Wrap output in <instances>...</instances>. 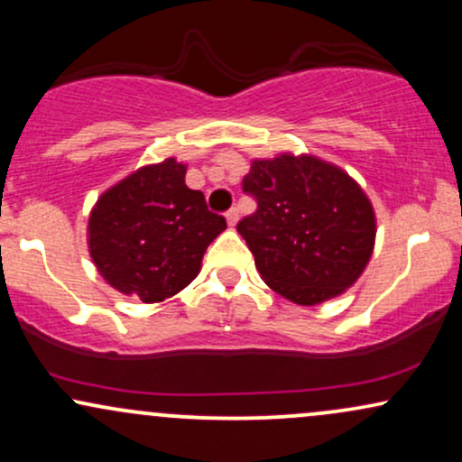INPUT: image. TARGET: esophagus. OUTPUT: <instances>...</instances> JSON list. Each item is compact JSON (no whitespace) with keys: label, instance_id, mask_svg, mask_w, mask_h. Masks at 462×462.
<instances>
[{"label":"esophagus","instance_id":"obj_1","mask_svg":"<svg viewBox=\"0 0 462 462\" xmlns=\"http://www.w3.org/2000/svg\"><path fill=\"white\" fill-rule=\"evenodd\" d=\"M226 221H227V226L235 227V226L238 224V210H236V208L227 210V213H226Z\"/></svg>","mask_w":462,"mask_h":462}]
</instances>
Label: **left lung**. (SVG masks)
Masks as SVG:
<instances>
[{
    "label": "left lung",
    "instance_id": "8db88e82",
    "mask_svg": "<svg viewBox=\"0 0 462 462\" xmlns=\"http://www.w3.org/2000/svg\"><path fill=\"white\" fill-rule=\"evenodd\" d=\"M243 190L258 208L236 230L275 293L315 306L343 295L363 275L375 245V213L341 167L312 153L254 158Z\"/></svg>",
    "mask_w": 462,
    "mask_h": 462
}]
</instances>
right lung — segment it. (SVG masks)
<instances>
[{
  "instance_id": "add662e5",
  "label": "right lung",
  "mask_w": 462,
  "mask_h": 462,
  "mask_svg": "<svg viewBox=\"0 0 462 462\" xmlns=\"http://www.w3.org/2000/svg\"><path fill=\"white\" fill-rule=\"evenodd\" d=\"M176 158L145 164L99 195L87 243L95 267L119 293L158 304L198 278L201 258L221 232L204 193L184 182Z\"/></svg>"
}]
</instances>
